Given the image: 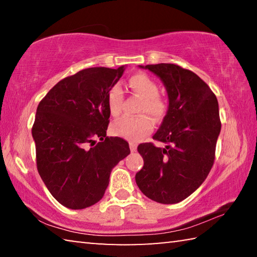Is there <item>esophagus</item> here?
Instances as JSON below:
<instances>
[{"label":"esophagus","mask_w":257,"mask_h":257,"mask_svg":"<svg viewBox=\"0 0 257 257\" xmlns=\"http://www.w3.org/2000/svg\"><path fill=\"white\" fill-rule=\"evenodd\" d=\"M129 147H130V151H132V152H136V150H137V145L133 142L129 143Z\"/></svg>","instance_id":"1"}]
</instances>
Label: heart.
<instances>
[{
    "label": "heart",
    "mask_w": 257,
    "mask_h": 257,
    "mask_svg": "<svg viewBox=\"0 0 257 257\" xmlns=\"http://www.w3.org/2000/svg\"><path fill=\"white\" fill-rule=\"evenodd\" d=\"M133 92L144 101L141 106V114H149L153 120H160L164 115L165 103L159 96L160 89L156 82L145 73H136L129 79ZM123 104V92L119 85L111 87L107 94V107L111 115L116 116ZM153 124L147 116H122L111 125V133L116 137L138 142L152 132Z\"/></svg>",
    "instance_id": "b5f03b06"
}]
</instances>
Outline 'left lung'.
Masks as SVG:
<instances>
[{
	"label": "left lung",
	"mask_w": 257,
	"mask_h": 257,
	"mask_svg": "<svg viewBox=\"0 0 257 257\" xmlns=\"http://www.w3.org/2000/svg\"><path fill=\"white\" fill-rule=\"evenodd\" d=\"M139 68L158 76L167 90L168 111L153 139L168 145L137 147L144 167L136 173V184L152 201L176 204L193 194L211 171L221 130L219 104L193 71L171 63Z\"/></svg>",
	"instance_id": "left-lung-1"
}]
</instances>
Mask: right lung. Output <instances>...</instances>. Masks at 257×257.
Masks as SVG:
<instances>
[{
    "label": "right lung",
    "instance_id": "1",
    "mask_svg": "<svg viewBox=\"0 0 257 257\" xmlns=\"http://www.w3.org/2000/svg\"><path fill=\"white\" fill-rule=\"evenodd\" d=\"M124 69H84L59 81L37 106L32 129L37 170L52 196L71 210L97 203L112 169L130 154L124 139L106 137L107 94Z\"/></svg>",
    "mask_w": 257,
    "mask_h": 257
}]
</instances>
